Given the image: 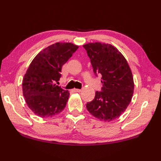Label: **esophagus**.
I'll return each instance as SVG.
<instances>
[{
  "label": "esophagus",
  "instance_id": "esophagus-1",
  "mask_svg": "<svg viewBox=\"0 0 161 161\" xmlns=\"http://www.w3.org/2000/svg\"><path fill=\"white\" fill-rule=\"evenodd\" d=\"M73 92H80L81 90H79V89H74Z\"/></svg>",
  "mask_w": 161,
  "mask_h": 161
}]
</instances>
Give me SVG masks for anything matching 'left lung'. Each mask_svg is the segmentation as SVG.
<instances>
[{
  "label": "left lung",
  "mask_w": 161,
  "mask_h": 161,
  "mask_svg": "<svg viewBox=\"0 0 161 161\" xmlns=\"http://www.w3.org/2000/svg\"><path fill=\"white\" fill-rule=\"evenodd\" d=\"M96 76L102 75V92L86 107L92 115L109 122L119 118L130 103L134 93L133 76L127 60L110 44L96 42L83 45Z\"/></svg>",
  "instance_id": "8db88e82"
}]
</instances>
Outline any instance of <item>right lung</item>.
Segmentation results:
<instances>
[{"instance_id": "add662e5", "label": "right lung", "mask_w": 161, "mask_h": 161, "mask_svg": "<svg viewBox=\"0 0 161 161\" xmlns=\"http://www.w3.org/2000/svg\"><path fill=\"white\" fill-rule=\"evenodd\" d=\"M78 46L56 42L35 56L23 79V93L29 108L41 118L56 116L65 108L69 92L58 83L63 65Z\"/></svg>"}]
</instances>
